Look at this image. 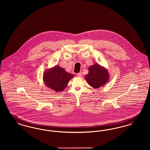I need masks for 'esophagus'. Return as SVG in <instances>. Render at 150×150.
<instances>
[{"instance_id":"obj_1","label":"esophagus","mask_w":150,"mask_h":150,"mask_svg":"<svg viewBox=\"0 0 150 150\" xmlns=\"http://www.w3.org/2000/svg\"><path fill=\"white\" fill-rule=\"evenodd\" d=\"M77 76H79V77H81V76H82V71H80V72H79L78 73H77Z\"/></svg>"}]
</instances>
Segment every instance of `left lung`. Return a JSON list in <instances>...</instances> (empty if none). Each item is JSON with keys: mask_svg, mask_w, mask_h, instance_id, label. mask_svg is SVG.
Here are the masks:
<instances>
[{"mask_svg": "<svg viewBox=\"0 0 150 150\" xmlns=\"http://www.w3.org/2000/svg\"><path fill=\"white\" fill-rule=\"evenodd\" d=\"M85 78L90 86L99 88L108 82L110 74L105 68L95 63L88 68V73Z\"/></svg>", "mask_w": 150, "mask_h": 150, "instance_id": "1", "label": "left lung"}]
</instances>
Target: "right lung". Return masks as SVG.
<instances>
[{"instance_id":"1","label":"right lung","mask_w":150,"mask_h":150,"mask_svg":"<svg viewBox=\"0 0 150 150\" xmlns=\"http://www.w3.org/2000/svg\"><path fill=\"white\" fill-rule=\"evenodd\" d=\"M74 77L73 74L56 65L46 70L43 76V82L46 86L56 92H61L66 88L69 81Z\"/></svg>"}]
</instances>
